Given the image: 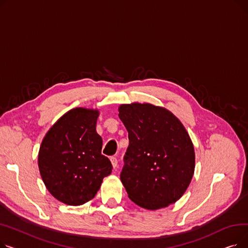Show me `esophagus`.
<instances>
[{"label":"esophagus","mask_w":248,"mask_h":248,"mask_svg":"<svg viewBox=\"0 0 248 248\" xmlns=\"http://www.w3.org/2000/svg\"><path fill=\"white\" fill-rule=\"evenodd\" d=\"M110 162H111V165H112L113 169H116V167H117V159L115 157H111L110 158Z\"/></svg>","instance_id":"1"}]
</instances>
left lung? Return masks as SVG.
Returning <instances> with one entry per match:
<instances>
[{
  "label": "left lung",
  "instance_id": "8db88e82",
  "mask_svg": "<svg viewBox=\"0 0 248 248\" xmlns=\"http://www.w3.org/2000/svg\"><path fill=\"white\" fill-rule=\"evenodd\" d=\"M119 112L129 140L121 174L128 198L148 210L177 202L195 170L185 126L173 112L151 103L121 104Z\"/></svg>",
  "mask_w": 248,
  "mask_h": 248
}]
</instances>
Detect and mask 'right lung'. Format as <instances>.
<instances>
[{
	"instance_id": "add662e5",
	"label": "right lung",
	"mask_w": 248,
	"mask_h": 248,
	"mask_svg": "<svg viewBox=\"0 0 248 248\" xmlns=\"http://www.w3.org/2000/svg\"><path fill=\"white\" fill-rule=\"evenodd\" d=\"M97 108H75L64 113L45 135L38 167L49 193L58 201L82 205L93 199L111 163L101 155L102 139L96 133Z\"/></svg>"
}]
</instances>
